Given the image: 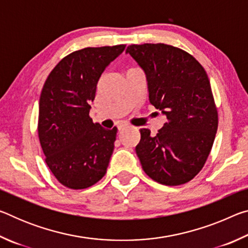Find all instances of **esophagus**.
Wrapping results in <instances>:
<instances>
[{"label": "esophagus", "mask_w": 248, "mask_h": 248, "mask_svg": "<svg viewBox=\"0 0 248 248\" xmlns=\"http://www.w3.org/2000/svg\"><path fill=\"white\" fill-rule=\"evenodd\" d=\"M128 127V124H120L119 125H118V130L119 131H121V130H124V129H125Z\"/></svg>", "instance_id": "esophagus-1"}]
</instances>
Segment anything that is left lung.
Listing matches in <instances>:
<instances>
[{"instance_id":"8db88e82","label":"left lung","mask_w":248,"mask_h":248,"mask_svg":"<svg viewBox=\"0 0 248 248\" xmlns=\"http://www.w3.org/2000/svg\"><path fill=\"white\" fill-rule=\"evenodd\" d=\"M125 53L144 71L150 103L167 119L154 137L140 129L142 169L165 186L188 183L203 167L217 130L208 75L194 57L170 45H130Z\"/></svg>"}]
</instances>
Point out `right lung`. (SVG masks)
I'll return each instance as SVG.
<instances>
[{"mask_svg":"<svg viewBox=\"0 0 248 248\" xmlns=\"http://www.w3.org/2000/svg\"><path fill=\"white\" fill-rule=\"evenodd\" d=\"M124 48L118 45L72 52L54 66L41 91L38 136L46 163L71 189L91 187L106 174L117 128L94 124L90 109L100 75Z\"/></svg>","mask_w":248,"mask_h":248,"instance_id":"right-lung-1","label":"right lung"}]
</instances>
